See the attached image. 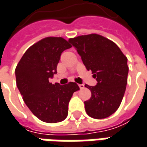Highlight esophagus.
Returning <instances> with one entry per match:
<instances>
[{
	"label": "esophagus",
	"instance_id": "esophagus-1",
	"mask_svg": "<svg viewBox=\"0 0 147 147\" xmlns=\"http://www.w3.org/2000/svg\"><path fill=\"white\" fill-rule=\"evenodd\" d=\"M79 87H80V89H84V84H79Z\"/></svg>",
	"mask_w": 147,
	"mask_h": 147
}]
</instances>
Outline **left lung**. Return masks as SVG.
I'll return each instance as SVG.
<instances>
[{
  "label": "left lung",
  "mask_w": 147,
  "mask_h": 147,
  "mask_svg": "<svg viewBox=\"0 0 147 147\" xmlns=\"http://www.w3.org/2000/svg\"><path fill=\"white\" fill-rule=\"evenodd\" d=\"M68 41L98 81L95 86L84 85L92 94L84 102L86 113L94 119L108 117L117 111L124 97L129 73L128 59L116 44L98 34L80 36Z\"/></svg>",
  "instance_id": "1"
}]
</instances>
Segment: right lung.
<instances>
[{
    "label": "right lung",
    "instance_id": "add662e5",
    "mask_svg": "<svg viewBox=\"0 0 147 147\" xmlns=\"http://www.w3.org/2000/svg\"><path fill=\"white\" fill-rule=\"evenodd\" d=\"M71 47L63 37H45L28 49L15 69L17 87L24 102L43 122L66 119L72 94L80 89L75 82L60 85L49 81L57 73L61 53Z\"/></svg>",
    "mask_w": 147,
    "mask_h": 147
}]
</instances>
